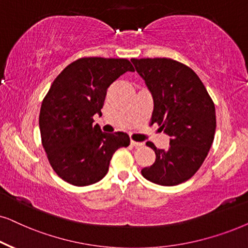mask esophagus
<instances>
[{
	"label": "esophagus",
	"instance_id": "obj_1",
	"mask_svg": "<svg viewBox=\"0 0 248 248\" xmlns=\"http://www.w3.org/2000/svg\"><path fill=\"white\" fill-rule=\"evenodd\" d=\"M131 144L133 147H141V146H143L142 142H137V141H134V140H131Z\"/></svg>",
	"mask_w": 248,
	"mask_h": 248
}]
</instances>
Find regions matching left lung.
I'll return each instance as SVG.
<instances>
[{
	"instance_id": "left-lung-1",
	"label": "left lung",
	"mask_w": 248,
	"mask_h": 248,
	"mask_svg": "<svg viewBox=\"0 0 248 248\" xmlns=\"http://www.w3.org/2000/svg\"><path fill=\"white\" fill-rule=\"evenodd\" d=\"M153 95L152 124L157 123L171 139L166 150H155L156 160L141 173L159 186L187 181L204 163L214 140V102L194 70L167 58L131 59Z\"/></svg>"
}]
</instances>
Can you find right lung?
Here are the masks:
<instances>
[{
	"instance_id": "add662e5",
	"label": "right lung",
	"mask_w": 248,
	"mask_h": 248,
	"mask_svg": "<svg viewBox=\"0 0 248 248\" xmlns=\"http://www.w3.org/2000/svg\"><path fill=\"white\" fill-rule=\"evenodd\" d=\"M126 72H134L127 59L82 58L53 81L38 124L47 159L63 181L77 187L100 181L114 153L130 144L124 132L105 133L93 124V116L101 115L107 89Z\"/></svg>"
}]
</instances>
